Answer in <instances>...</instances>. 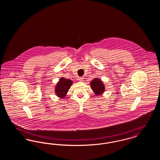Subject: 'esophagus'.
Returning <instances> with one entry per match:
<instances>
[{
	"instance_id": "34e87169",
	"label": "esophagus",
	"mask_w": 160,
	"mask_h": 160,
	"mask_svg": "<svg viewBox=\"0 0 160 160\" xmlns=\"http://www.w3.org/2000/svg\"><path fill=\"white\" fill-rule=\"evenodd\" d=\"M83 77H78V78H77V80L79 81V82H83Z\"/></svg>"
}]
</instances>
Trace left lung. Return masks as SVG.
Masks as SVG:
<instances>
[{
  "instance_id": "1",
  "label": "left lung",
  "mask_w": 160,
  "mask_h": 160,
  "mask_svg": "<svg viewBox=\"0 0 160 160\" xmlns=\"http://www.w3.org/2000/svg\"><path fill=\"white\" fill-rule=\"evenodd\" d=\"M90 85L95 96H99L105 91L104 84L99 78H95L90 82Z\"/></svg>"
}]
</instances>
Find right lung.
<instances>
[{
    "mask_svg": "<svg viewBox=\"0 0 160 160\" xmlns=\"http://www.w3.org/2000/svg\"><path fill=\"white\" fill-rule=\"evenodd\" d=\"M72 83V81L70 79H67L65 77H61L55 86L54 92L56 95L61 99L65 98V97L67 96V94Z\"/></svg>",
    "mask_w": 160,
    "mask_h": 160,
    "instance_id": "obj_1",
    "label": "right lung"
}]
</instances>
